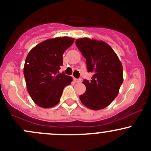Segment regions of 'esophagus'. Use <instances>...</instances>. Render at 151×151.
<instances>
[{
	"label": "esophagus",
	"instance_id": "34e87169",
	"mask_svg": "<svg viewBox=\"0 0 151 151\" xmlns=\"http://www.w3.org/2000/svg\"><path fill=\"white\" fill-rule=\"evenodd\" d=\"M74 81H75V82H80L82 80L81 79H74Z\"/></svg>",
	"mask_w": 151,
	"mask_h": 151
}]
</instances>
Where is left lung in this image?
Listing matches in <instances>:
<instances>
[{"instance_id": "obj_1", "label": "left lung", "mask_w": 151, "mask_h": 151, "mask_svg": "<svg viewBox=\"0 0 151 151\" xmlns=\"http://www.w3.org/2000/svg\"><path fill=\"white\" fill-rule=\"evenodd\" d=\"M76 45L86 58L88 71L93 74L90 80H83L86 91L80 96L81 102L92 110L104 109L115 99L122 85V63L103 41L81 38L76 40Z\"/></svg>"}]
</instances>
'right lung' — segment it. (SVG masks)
<instances>
[{
	"mask_svg": "<svg viewBox=\"0 0 151 151\" xmlns=\"http://www.w3.org/2000/svg\"><path fill=\"white\" fill-rule=\"evenodd\" d=\"M74 39L57 37L47 40L32 49L27 56L24 76L28 93L37 106L45 109L59 102L63 90L72 78L59 73L63 66V54Z\"/></svg>",
	"mask_w": 151,
	"mask_h": 151,
	"instance_id": "right-lung-1",
	"label": "right lung"
}]
</instances>
